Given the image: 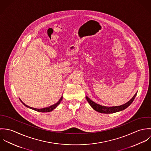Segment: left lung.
Here are the masks:
<instances>
[{
  "instance_id": "obj_1",
  "label": "left lung",
  "mask_w": 151,
  "mask_h": 151,
  "mask_svg": "<svg viewBox=\"0 0 151 151\" xmlns=\"http://www.w3.org/2000/svg\"><path fill=\"white\" fill-rule=\"evenodd\" d=\"M137 92L135 93V95L133 96V97L129 100V101H128L127 103H126L122 105L116 106H109V107L102 106V105L96 104L95 102H94L93 101L91 100L90 98H88L87 96H86V98L88 102L91 105V106L93 108V109H94L96 111H98L101 113L109 114V113H113L118 112L120 111H122V110L126 109V108H128L129 105L132 104V102L134 101V100L137 95Z\"/></svg>"
}]
</instances>
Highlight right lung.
I'll use <instances>...</instances> for the list:
<instances>
[{"label": "right lung", "instance_id": "obj_1", "mask_svg": "<svg viewBox=\"0 0 151 151\" xmlns=\"http://www.w3.org/2000/svg\"><path fill=\"white\" fill-rule=\"evenodd\" d=\"M19 99H20V98H19ZM62 99H63V96H62V97L60 98V99H59V101L57 103H56L55 104H54V105H51V106H48V107H46V108H42V109H37V108L30 107V106H29L25 105V104L22 101V100L20 99V101L22 102V104L25 106H26L27 108L31 109L34 110H35V111H37L43 112V113H44V112H49V111H52L53 110H54L55 108H56V107L60 104V102H61V101H62Z\"/></svg>", "mask_w": 151, "mask_h": 151}]
</instances>
